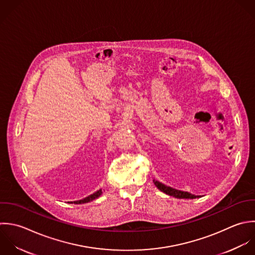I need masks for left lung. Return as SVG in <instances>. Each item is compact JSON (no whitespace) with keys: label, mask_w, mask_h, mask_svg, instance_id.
<instances>
[{"label":"left lung","mask_w":255,"mask_h":255,"mask_svg":"<svg viewBox=\"0 0 255 255\" xmlns=\"http://www.w3.org/2000/svg\"><path fill=\"white\" fill-rule=\"evenodd\" d=\"M155 186L163 193H165L166 195L168 196H171V197H174V198H177V199H197V198H201L200 196H195V195H192L188 192H184V191H180V190H176V189H173L169 186H166L162 183H160L159 181H156V180H153Z\"/></svg>","instance_id":"8db88e82"}]
</instances>
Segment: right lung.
I'll list each match as a JSON object with an SVG mask.
<instances>
[{"mask_svg":"<svg viewBox=\"0 0 255 255\" xmlns=\"http://www.w3.org/2000/svg\"><path fill=\"white\" fill-rule=\"evenodd\" d=\"M101 194H102V190L100 189V190H98L97 192L93 193L92 195H90V196H88V197H86V198H84V199H82V200L74 201V202H68V203H70V204L73 203V204H76V205H78V204H86V203H89V202H91V201L97 199L98 197L101 196Z\"/></svg>","mask_w":255,"mask_h":255,"instance_id":"obj_1","label":"right lung"}]
</instances>
